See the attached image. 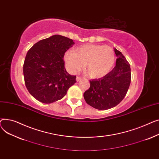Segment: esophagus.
<instances>
[{"instance_id": "34e87169", "label": "esophagus", "mask_w": 159, "mask_h": 159, "mask_svg": "<svg viewBox=\"0 0 159 159\" xmlns=\"http://www.w3.org/2000/svg\"><path fill=\"white\" fill-rule=\"evenodd\" d=\"M82 80V78H81V77H80V76H77L76 77V81L78 82V81H81Z\"/></svg>"}]
</instances>
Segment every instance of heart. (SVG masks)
Returning <instances> with one entry per match:
<instances>
[{"label": "heart", "instance_id": "b5f03b06", "mask_svg": "<svg viewBox=\"0 0 159 159\" xmlns=\"http://www.w3.org/2000/svg\"><path fill=\"white\" fill-rule=\"evenodd\" d=\"M63 59L70 72L76 73L85 64V70L88 75L92 78H99L113 68L115 54L109 46L87 44L77 48L74 52L67 51Z\"/></svg>", "mask_w": 159, "mask_h": 159}]
</instances>
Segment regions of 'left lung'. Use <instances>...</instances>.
<instances>
[{
	"label": "left lung",
	"mask_w": 159,
	"mask_h": 159,
	"mask_svg": "<svg viewBox=\"0 0 159 159\" xmlns=\"http://www.w3.org/2000/svg\"><path fill=\"white\" fill-rule=\"evenodd\" d=\"M116 64L105 76L90 80L89 89L83 96L87 103L98 110H107L117 106L125 97L131 82V69L126 58L114 49Z\"/></svg>",
	"instance_id": "left-lung-1"
}]
</instances>
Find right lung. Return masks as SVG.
<instances>
[{"mask_svg":"<svg viewBox=\"0 0 159 159\" xmlns=\"http://www.w3.org/2000/svg\"><path fill=\"white\" fill-rule=\"evenodd\" d=\"M72 39L59 34L36 43L28 51L23 72L30 94L43 103H52L62 99L76 82V76L65 69V52L72 48Z\"/></svg>","mask_w":159,"mask_h":159,"instance_id":"obj_1","label":"right lung"}]
</instances>
